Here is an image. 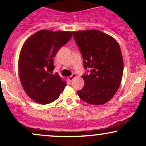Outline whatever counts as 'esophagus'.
Returning a JSON list of instances; mask_svg holds the SVG:
<instances>
[{"label": "esophagus", "instance_id": "esophagus-1", "mask_svg": "<svg viewBox=\"0 0 146 146\" xmlns=\"http://www.w3.org/2000/svg\"><path fill=\"white\" fill-rule=\"evenodd\" d=\"M75 77H76V75H75V73H73V74L72 75H71V76L68 77V80H69V82H72V81H73V79H74V78H75Z\"/></svg>", "mask_w": 146, "mask_h": 146}]
</instances>
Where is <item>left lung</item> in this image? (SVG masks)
<instances>
[{
    "label": "left lung",
    "mask_w": 146,
    "mask_h": 146,
    "mask_svg": "<svg viewBox=\"0 0 146 146\" xmlns=\"http://www.w3.org/2000/svg\"><path fill=\"white\" fill-rule=\"evenodd\" d=\"M73 36L84 68L90 69L82 75L84 86L78 91L79 97L90 104H104L115 95L121 82L123 61L119 44L112 36L96 29L73 31Z\"/></svg>",
    "instance_id": "obj_1"
}]
</instances>
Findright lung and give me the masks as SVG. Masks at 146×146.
Listing matches in <instances>:
<instances>
[{
	"label": "right lung",
	"mask_w": 146,
	"mask_h": 146,
	"mask_svg": "<svg viewBox=\"0 0 146 146\" xmlns=\"http://www.w3.org/2000/svg\"><path fill=\"white\" fill-rule=\"evenodd\" d=\"M71 31L40 30L27 39L18 59V73L25 93L36 103L48 104L59 98L66 81L54 70L53 58L70 40Z\"/></svg>",
	"instance_id": "obj_1"
}]
</instances>
